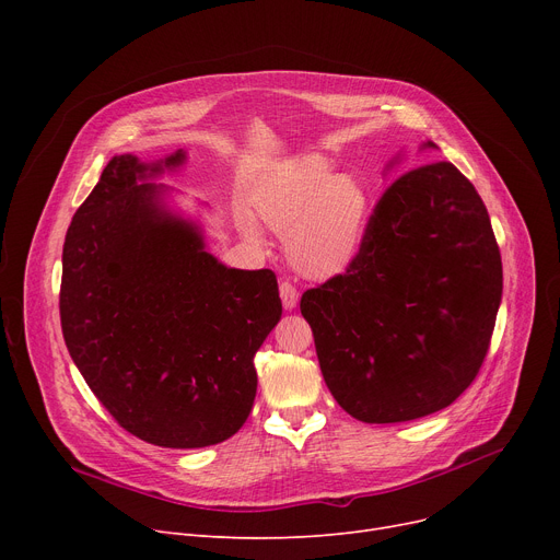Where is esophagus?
Returning a JSON list of instances; mask_svg holds the SVG:
<instances>
[{
    "instance_id": "34e87169",
    "label": "esophagus",
    "mask_w": 560,
    "mask_h": 560,
    "mask_svg": "<svg viewBox=\"0 0 560 560\" xmlns=\"http://www.w3.org/2000/svg\"><path fill=\"white\" fill-rule=\"evenodd\" d=\"M279 295H281V302H283L285 311H292V308L298 306V302H300V290L292 285L290 281H281L279 283Z\"/></svg>"
}]
</instances>
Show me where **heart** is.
<instances>
[{"mask_svg":"<svg viewBox=\"0 0 560 560\" xmlns=\"http://www.w3.org/2000/svg\"><path fill=\"white\" fill-rule=\"evenodd\" d=\"M258 215L285 233V254L313 279H329L357 260L370 218L363 184L349 174H331V165L311 156L292 165L258 201ZM252 238L258 231L247 226Z\"/></svg>","mask_w":560,"mask_h":560,"instance_id":"obj_1","label":"heart"}]
</instances>
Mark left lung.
<instances>
[{"mask_svg": "<svg viewBox=\"0 0 560 560\" xmlns=\"http://www.w3.org/2000/svg\"><path fill=\"white\" fill-rule=\"evenodd\" d=\"M499 302L502 254L486 206L458 167L431 161L390 182L357 260L306 290L300 308L336 401L390 424L443 410L472 384Z\"/></svg>", "mask_w": 560, "mask_h": 560, "instance_id": "obj_1", "label": "left lung"}]
</instances>
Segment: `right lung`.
<instances>
[{
  "instance_id": "add662e5",
  "label": "right lung",
  "mask_w": 560,
  "mask_h": 560,
  "mask_svg": "<svg viewBox=\"0 0 560 560\" xmlns=\"http://www.w3.org/2000/svg\"><path fill=\"white\" fill-rule=\"evenodd\" d=\"M115 156L63 245L61 327L70 357L113 420L159 447L218 445L256 397L254 354L281 317L272 270L224 268L199 231L138 184L182 165Z\"/></svg>"
}]
</instances>
